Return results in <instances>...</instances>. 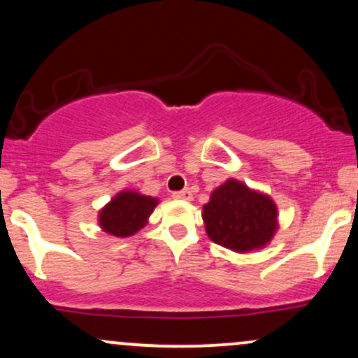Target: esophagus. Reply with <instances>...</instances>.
Returning a JSON list of instances; mask_svg holds the SVG:
<instances>
[{
    "instance_id": "esophagus-1",
    "label": "esophagus",
    "mask_w": 358,
    "mask_h": 358,
    "mask_svg": "<svg viewBox=\"0 0 358 358\" xmlns=\"http://www.w3.org/2000/svg\"><path fill=\"white\" fill-rule=\"evenodd\" d=\"M173 199H178V200H187V202H190V200L193 199V196H192V192L188 190V188H185V190L173 192Z\"/></svg>"
}]
</instances>
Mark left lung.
I'll use <instances>...</instances> for the list:
<instances>
[{
  "label": "left lung",
  "mask_w": 358,
  "mask_h": 358,
  "mask_svg": "<svg viewBox=\"0 0 358 358\" xmlns=\"http://www.w3.org/2000/svg\"><path fill=\"white\" fill-rule=\"evenodd\" d=\"M202 219L210 241L241 254L266 248L278 231V207L271 196L234 178L212 192Z\"/></svg>",
  "instance_id": "8db88e82"
}]
</instances>
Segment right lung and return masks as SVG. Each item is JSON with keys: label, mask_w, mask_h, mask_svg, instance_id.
<instances>
[{"label": "right lung", "mask_w": 358, "mask_h": 358, "mask_svg": "<svg viewBox=\"0 0 358 358\" xmlns=\"http://www.w3.org/2000/svg\"><path fill=\"white\" fill-rule=\"evenodd\" d=\"M158 205V199L134 190L119 192L110 202L101 208L99 225L114 237L134 236L148 224V219Z\"/></svg>", "instance_id": "add662e5"}]
</instances>
